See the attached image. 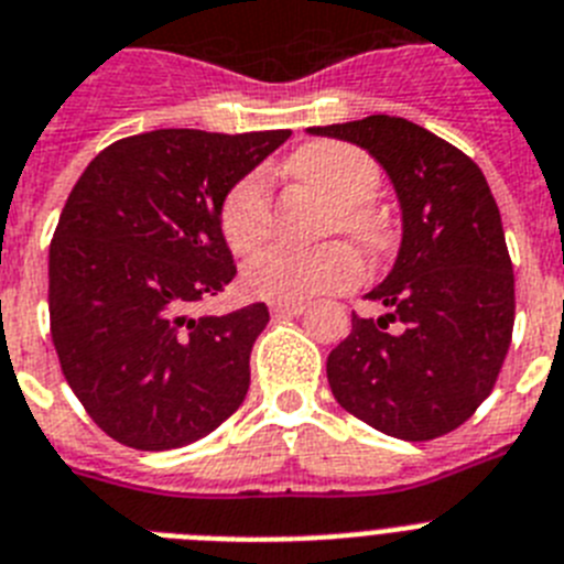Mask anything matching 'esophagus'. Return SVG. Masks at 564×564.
<instances>
[{
    "label": "esophagus",
    "mask_w": 564,
    "mask_h": 564,
    "mask_svg": "<svg viewBox=\"0 0 564 564\" xmlns=\"http://www.w3.org/2000/svg\"><path fill=\"white\" fill-rule=\"evenodd\" d=\"M306 304H272V315L274 318H297V315H304Z\"/></svg>",
    "instance_id": "esophagus-1"
}]
</instances>
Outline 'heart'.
<instances>
[{
  "label": "heart",
  "instance_id": "1",
  "mask_svg": "<svg viewBox=\"0 0 564 564\" xmlns=\"http://www.w3.org/2000/svg\"><path fill=\"white\" fill-rule=\"evenodd\" d=\"M286 174L333 203V229L344 231L367 252L384 246V224L367 206L378 192L381 172L367 151L349 143L321 140L297 149L286 160ZM272 209L263 174H249L226 194L220 229L235 252H252L269 235ZM361 281V263L352 249L333 243L321 249L269 246L243 269L246 290L274 304H301L318 295L352 290Z\"/></svg>",
  "mask_w": 564,
  "mask_h": 564
}]
</instances>
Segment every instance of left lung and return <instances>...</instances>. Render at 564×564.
<instances>
[{
  "label": "left lung",
  "mask_w": 564,
  "mask_h": 564,
  "mask_svg": "<svg viewBox=\"0 0 564 564\" xmlns=\"http://www.w3.org/2000/svg\"><path fill=\"white\" fill-rule=\"evenodd\" d=\"M310 134L370 151L401 206L399 258L367 295L387 312L352 315V333L326 358L335 401L392 438H438L490 395L510 347L513 263L499 206L479 165L404 117Z\"/></svg>",
  "instance_id": "obj_1"
}]
</instances>
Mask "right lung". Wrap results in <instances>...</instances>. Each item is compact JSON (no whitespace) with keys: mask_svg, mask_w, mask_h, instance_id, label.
Listing matches in <instances>:
<instances>
[{"mask_svg":"<svg viewBox=\"0 0 564 564\" xmlns=\"http://www.w3.org/2000/svg\"><path fill=\"white\" fill-rule=\"evenodd\" d=\"M290 134L145 131L99 151L70 188L48 254L51 338L113 442L186 447L243 404L267 304L188 310L238 272L220 229L226 194Z\"/></svg>","mask_w":564,"mask_h":564,"instance_id":"1","label":"right lung"}]
</instances>
